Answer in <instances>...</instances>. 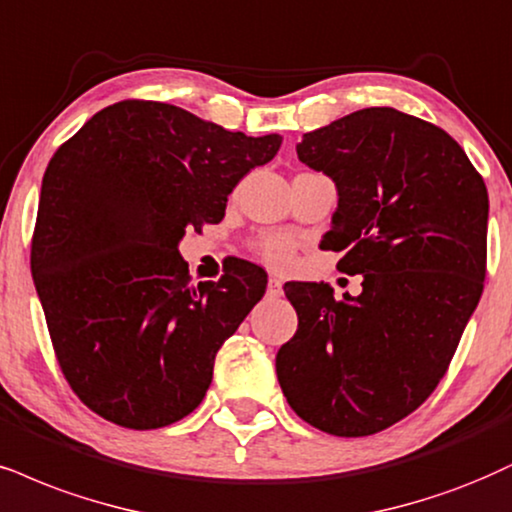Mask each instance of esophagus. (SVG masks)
<instances>
[{"instance_id": "obj_1", "label": "esophagus", "mask_w": 512, "mask_h": 512, "mask_svg": "<svg viewBox=\"0 0 512 512\" xmlns=\"http://www.w3.org/2000/svg\"><path fill=\"white\" fill-rule=\"evenodd\" d=\"M268 296H270V299H277V296H282V280H277V277H270V280H268Z\"/></svg>"}]
</instances>
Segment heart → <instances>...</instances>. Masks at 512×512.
Returning <instances> with one entry per match:
<instances>
[{"label": "heart", "mask_w": 512, "mask_h": 512, "mask_svg": "<svg viewBox=\"0 0 512 512\" xmlns=\"http://www.w3.org/2000/svg\"><path fill=\"white\" fill-rule=\"evenodd\" d=\"M294 249H296L294 239L287 235H270L258 242V254H261L263 261L275 268H285L287 263L292 261Z\"/></svg>", "instance_id": "heart-1"}]
</instances>
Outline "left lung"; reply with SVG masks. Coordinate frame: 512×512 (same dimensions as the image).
<instances>
[{
    "label": "left lung",
    "instance_id": "8db88e82",
    "mask_svg": "<svg viewBox=\"0 0 512 512\" xmlns=\"http://www.w3.org/2000/svg\"><path fill=\"white\" fill-rule=\"evenodd\" d=\"M296 154L337 185L320 246L342 251V273H363V292L285 287L299 330L277 351V380L308 425L368 437L449 370L487 275V185L449 132L389 106L306 132Z\"/></svg>",
    "mask_w": 512,
    "mask_h": 512
}]
</instances>
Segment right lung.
Listing matches in <instances>:
<instances>
[{
	"label": "right lung",
	"mask_w": 512,
	"mask_h": 512,
	"mask_svg": "<svg viewBox=\"0 0 512 512\" xmlns=\"http://www.w3.org/2000/svg\"><path fill=\"white\" fill-rule=\"evenodd\" d=\"M280 144L125 99L56 149L30 268L63 377L104 420L159 430L206 396L218 349L268 275L239 258L218 282L192 285L178 242L220 223L227 194Z\"/></svg>",
	"instance_id": "1"
}]
</instances>
